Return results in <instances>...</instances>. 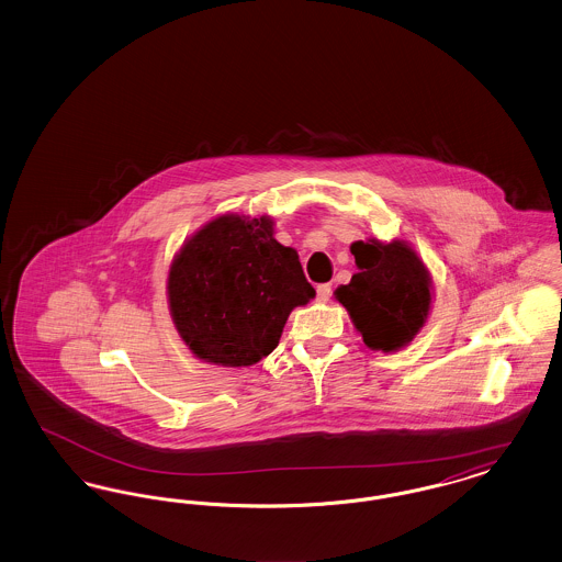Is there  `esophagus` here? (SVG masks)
<instances>
[{
  "mask_svg": "<svg viewBox=\"0 0 562 562\" xmlns=\"http://www.w3.org/2000/svg\"><path fill=\"white\" fill-rule=\"evenodd\" d=\"M316 293H318V301H322V303H326V301L330 299V293H333V286H330V284H321V286L316 289Z\"/></svg>",
  "mask_w": 562,
  "mask_h": 562,
  "instance_id": "esophagus-1",
  "label": "esophagus"
}]
</instances>
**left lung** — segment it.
<instances>
[{
	"label": "left lung",
	"instance_id": "1",
	"mask_svg": "<svg viewBox=\"0 0 562 562\" xmlns=\"http://www.w3.org/2000/svg\"><path fill=\"white\" fill-rule=\"evenodd\" d=\"M358 273L335 291L367 348L392 353L408 346L431 310L434 284L424 259L404 240L353 241Z\"/></svg>",
	"mask_w": 562,
	"mask_h": 562
}]
</instances>
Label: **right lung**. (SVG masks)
I'll list each match as a JSON object with an SVG mask.
<instances>
[{"label": "right lung", "instance_id": "add662e5", "mask_svg": "<svg viewBox=\"0 0 562 562\" xmlns=\"http://www.w3.org/2000/svg\"><path fill=\"white\" fill-rule=\"evenodd\" d=\"M168 310L191 353L216 367L269 356L294 307L316 291L299 255L273 238V218L225 213L202 225L168 269Z\"/></svg>", "mask_w": 562, "mask_h": 562}]
</instances>
